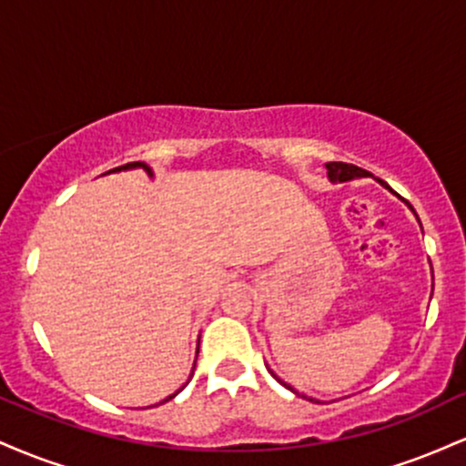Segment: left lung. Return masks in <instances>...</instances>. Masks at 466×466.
<instances>
[{
  "mask_svg": "<svg viewBox=\"0 0 466 466\" xmlns=\"http://www.w3.org/2000/svg\"><path fill=\"white\" fill-rule=\"evenodd\" d=\"M326 170H329V179L333 181V184H337V181H339V184H341V181H350V179H360V177H370V173H368V170H363V168H360V166H355V164H346V162H329V164H326ZM379 184H383L390 192H392V188H390L386 181L379 179ZM419 223H420V221H419ZM269 372H271V370H269ZM271 374H274V372H271ZM274 377H276V374H274ZM276 379H278V377H276ZM278 381H280L285 388L291 390V392H296V390H293L291 386H287V383L282 381V379H278ZM296 394H298V397H300V392H296ZM302 397H304V394H302ZM304 399H307V397H304ZM309 400H315V399H309ZM315 403H319V400H315Z\"/></svg>",
  "mask_w": 466,
  "mask_h": 466,
  "instance_id": "8db88e82",
  "label": "left lung"
}]
</instances>
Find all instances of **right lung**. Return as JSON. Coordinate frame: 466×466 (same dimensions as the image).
I'll use <instances>...</instances> for the list:
<instances>
[{
    "label": "right lung",
    "mask_w": 466,
    "mask_h": 466,
    "mask_svg": "<svg viewBox=\"0 0 466 466\" xmlns=\"http://www.w3.org/2000/svg\"><path fill=\"white\" fill-rule=\"evenodd\" d=\"M129 168H144V170H147V173L151 175V177H153V170L148 168V166L144 164V162H131V164H125V166H117V168L109 170V173H117V170H129ZM197 352H199V350H197ZM190 377H192V374H190ZM179 390H181V388H179ZM179 390H177V392H179ZM177 392H175V394H170V397H166V399L162 400V403H166V400H170V399H175V397H177Z\"/></svg>",
    "instance_id": "add662e5"
}]
</instances>
